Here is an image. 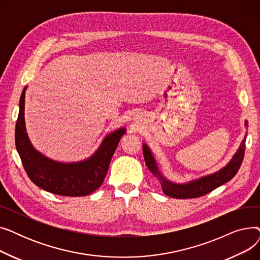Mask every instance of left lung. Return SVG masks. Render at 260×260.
<instances>
[{"instance_id":"obj_1","label":"left lung","mask_w":260,"mask_h":260,"mask_svg":"<svg viewBox=\"0 0 260 260\" xmlns=\"http://www.w3.org/2000/svg\"><path fill=\"white\" fill-rule=\"evenodd\" d=\"M247 125L248 122L245 121V128H247ZM245 139H247V133H245L244 138L242 139L236 153L223 168L212 174L201 176L199 178L189 180L183 183L173 182L169 180L167 177L161 173L151 148L148 147L146 143H143V156L147 169L151 171L152 174L159 180L162 187V192L167 196L178 199L197 198L209 194L213 189L230 181L237 174L244 156Z\"/></svg>"}]
</instances>
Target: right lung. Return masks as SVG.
Returning <instances> with one entry per match:
<instances>
[{
    "label": "right lung",
    "instance_id": "right-lung-1",
    "mask_svg": "<svg viewBox=\"0 0 260 260\" xmlns=\"http://www.w3.org/2000/svg\"><path fill=\"white\" fill-rule=\"evenodd\" d=\"M26 89L27 86L22 91L19 103L16 147L27 175L36 185L52 194L68 197L91 194L103 183L112 157L126 128L122 126L106 135L99 147L86 159L74 162L53 160L35 148L26 133Z\"/></svg>",
    "mask_w": 260,
    "mask_h": 260
}]
</instances>
